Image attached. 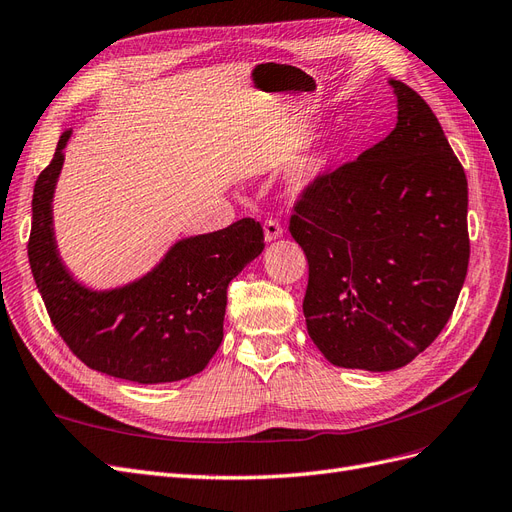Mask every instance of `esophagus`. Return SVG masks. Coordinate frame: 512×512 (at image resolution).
I'll return each instance as SVG.
<instances>
[{
	"mask_svg": "<svg viewBox=\"0 0 512 512\" xmlns=\"http://www.w3.org/2000/svg\"><path fill=\"white\" fill-rule=\"evenodd\" d=\"M284 235V228H282V224L277 222V220H267L265 222V239L267 241H275V239H280Z\"/></svg>",
	"mask_w": 512,
	"mask_h": 512,
	"instance_id": "1",
	"label": "esophagus"
}]
</instances>
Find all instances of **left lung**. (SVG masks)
I'll return each instance as SVG.
<instances>
[{
	"instance_id": "8db88e82",
	"label": "left lung",
	"mask_w": 512,
	"mask_h": 512,
	"mask_svg": "<svg viewBox=\"0 0 512 512\" xmlns=\"http://www.w3.org/2000/svg\"><path fill=\"white\" fill-rule=\"evenodd\" d=\"M397 126L307 183L290 235L307 258V333L337 367L408 365L451 318L470 260L468 179L438 117L406 83Z\"/></svg>"
}]
</instances>
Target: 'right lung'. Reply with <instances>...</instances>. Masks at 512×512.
<instances>
[{
	"instance_id": "obj_1",
	"label": "right lung",
	"mask_w": 512,
	"mask_h": 512,
	"mask_svg": "<svg viewBox=\"0 0 512 512\" xmlns=\"http://www.w3.org/2000/svg\"><path fill=\"white\" fill-rule=\"evenodd\" d=\"M70 130L36 179L27 256L46 312L66 346L106 376L138 384L190 378L203 371L224 337L226 290L265 250L260 222L181 239L160 265L123 288L96 292L72 280L53 232V192Z\"/></svg>"
}]
</instances>
